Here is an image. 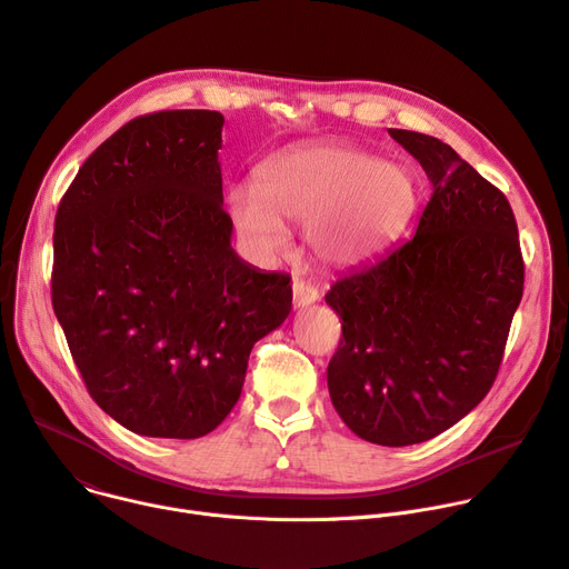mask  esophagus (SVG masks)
I'll return each mask as SVG.
<instances>
[{"mask_svg": "<svg viewBox=\"0 0 569 569\" xmlns=\"http://www.w3.org/2000/svg\"><path fill=\"white\" fill-rule=\"evenodd\" d=\"M320 299V290L313 283H306V281H292V303L295 308H303V306H311Z\"/></svg>", "mask_w": 569, "mask_h": 569, "instance_id": "34e87169", "label": "esophagus"}]
</instances>
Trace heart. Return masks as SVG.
Returning a JSON list of instances; mask_svg holds the SVG:
<instances>
[{"label":"heart","mask_w":569,"mask_h":569,"mask_svg":"<svg viewBox=\"0 0 569 569\" xmlns=\"http://www.w3.org/2000/svg\"><path fill=\"white\" fill-rule=\"evenodd\" d=\"M418 209L408 170L356 147L283 151L258 170L256 186H236L229 211L253 251L277 258L288 249L283 222L306 227L318 258L349 266L395 238Z\"/></svg>","instance_id":"1"}]
</instances>
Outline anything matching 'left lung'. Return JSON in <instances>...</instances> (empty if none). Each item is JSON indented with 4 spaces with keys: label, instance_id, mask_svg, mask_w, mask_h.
I'll return each instance as SVG.
<instances>
[{
    "label": "left lung",
    "instance_id": "left-lung-1",
    "mask_svg": "<svg viewBox=\"0 0 569 569\" xmlns=\"http://www.w3.org/2000/svg\"><path fill=\"white\" fill-rule=\"evenodd\" d=\"M390 136L420 161L433 194L416 236L327 292L342 320L327 381L358 438L406 447L453 427L492 388L525 261L499 188L433 136Z\"/></svg>",
    "mask_w": 569,
    "mask_h": 569
}]
</instances>
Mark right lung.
Segmentation results:
<instances>
[{
  "label": "right lung",
  "mask_w": 569,
  "mask_h": 569,
  "mask_svg": "<svg viewBox=\"0 0 569 569\" xmlns=\"http://www.w3.org/2000/svg\"><path fill=\"white\" fill-rule=\"evenodd\" d=\"M224 118L140 116L101 142L54 224L51 306L74 366L124 429L201 438L236 406L253 342L292 308L290 277L231 247Z\"/></svg>",
  "instance_id": "1"
}]
</instances>
